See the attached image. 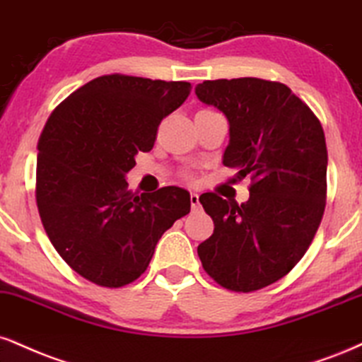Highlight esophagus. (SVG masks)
<instances>
[{"label":"esophagus","mask_w":362,"mask_h":362,"mask_svg":"<svg viewBox=\"0 0 362 362\" xmlns=\"http://www.w3.org/2000/svg\"><path fill=\"white\" fill-rule=\"evenodd\" d=\"M190 204H192V209H194V211H197V209L200 207V202H199V194H195V192L190 194Z\"/></svg>","instance_id":"1"}]
</instances>
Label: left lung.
Listing matches in <instances>:
<instances>
[{
  "label": "left lung",
  "mask_w": 362,
  "mask_h": 362,
  "mask_svg": "<svg viewBox=\"0 0 362 362\" xmlns=\"http://www.w3.org/2000/svg\"><path fill=\"white\" fill-rule=\"evenodd\" d=\"M195 94L228 117L223 163L238 168L233 180H252L241 206L216 194L200 195L214 234L199 245V258L224 288H264L302 259L320 226L327 195L324 129L310 107L280 82L204 81Z\"/></svg>",
  "instance_id": "8db88e82"
}]
</instances>
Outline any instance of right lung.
<instances>
[{
    "mask_svg": "<svg viewBox=\"0 0 362 362\" xmlns=\"http://www.w3.org/2000/svg\"><path fill=\"white\" fill-rule=\"evenodd\" d=\"M189 82L111 74L55 107L38 139L37 206L50 243L86 280L119 288L141 276L165 230L190 212V194L128 190L138 151L190 94Z\"/></svg>",
    "mask_w": 362,
    "mask_h": 362,
    "instance_id": "right-lung-1",
    "label": "right lung"
}]
</instances>
